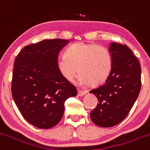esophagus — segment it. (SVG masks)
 <instances>
[{
    "mask_svg": "<svg viewBox=\"0 0 150 150\" xmlns=\"http://www.w3.org/2000/svg\"><path fill=\"white\" fill-rule=\"evenodd\" d=\"M87 93V92L86 91H83V90H78V96H79V97H81V96H84V95Z\"/></svg>",
    "mask_w": 150,
    "mask_h": 150,
    "instance_id": "34e87169",
    "label": "esophagus"
}]
</instances>
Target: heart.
Masks as SVG:
<instances>
[{
	"label": "heart",
	"mask_w": 150,
	"mask_h": 150,
	"mask_svg": "<svg viewBox=\"0 0 150 150\" xmlns=\"http://www.w3.org/2000/svg\"><path fill=\"white\" fill-rule=\"evenodd\" d=\"M62 76L69 82L74 81L77 73L81 85H100L107 80L113 68V59L109 50L95 44L79 42L71 45L65 56L57 61Z\"/></svg>",
	"instance_id": "1"
}]
</instances>
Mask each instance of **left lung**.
<instances>
[{
  "label": "left lung",
  "instance_id": "left-lung-1",
  "mask_svg": "<svg viewBox=\"0 0 150 150\" xmlns=\"http://www.w3.org/2000/svg\"><path fill=\"white\" fill-rule=\"evenodd\" d=\"M113 59L112 73L105 83L90 90L98 105L90 113L93 123L110 127L122 122L128 115L141 90V66L127 46L110 43Z\"/></svg>",
  "mask_w": 150,
  "mask_h": 150
}]
</instances>
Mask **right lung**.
<instances>
[{
	"label": "right lung",
	"mask_w": 150,
	"mask_h": 150,
	"mask_svg": "<svg viewBox=\"0 0 150 150\" xmlns=\"http://www.w3.org/2000/svg\"><path fill=\"white\" fill-rule=\"evenodd\" d=\"M69 43L60 38L43 40L25 47L14 60L13 99L23 117L38 128L57 125L66 99L77 94L57 68L59 52Z\"/></svg>",
	"instance_id": "add662e5"
}]
</instances>
